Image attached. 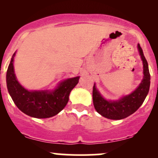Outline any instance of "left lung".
Segmentation results:
<instances>
[{"label":"left lung","mask_w":158,"mask_h":158,"mask_svg":"<svg viewBox=\"0 0 158 158\" xmlns=\"http://www.w3.org/2000/svg\"><path fill=\"white\" fill-rule=\"evenodd\" d=\"M139 55L143 64L144 77L138 88L129 95L121 98L117 101H107L96 88H93V102L94 108L99 114L110 119H122L134 114L143 102L148 93L150 87V73L148 63L143 54L140 45L138 44Z\"/></svg>","instance_id":"1"}]
</instances>
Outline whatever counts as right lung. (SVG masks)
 <instances>
[{
  "label": "right lung",
  "mask_w": 158,
  "mask_h": 158,
  "mask_svg": "<svg viewBox=\"0 0 158 158\" xmlns=\"http://www.w3.org/2000/svg\"><path fill=\"white\" fill-rule=\"evenodd\" d=\"M15 53L6 72L7 89L16 106L23 113L35 118H49L59 114L66 106L70 91L79 82V77L64 80L54 91H29L16 79L13 68Z\"/></svg>",
  "instance_id": "1"
}]
</instances>
